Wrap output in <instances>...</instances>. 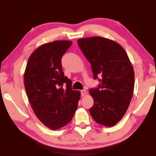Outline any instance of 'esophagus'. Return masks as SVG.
<instances>
[{
    "label": "esophagus",
    "instance_id": "obj_1",
    "mask_svg": "<svg viewBox=\"0 0 156 156\" xmlns=\"http://www.w3.org/2000/svg\"><path fill=\"white\" fill-rule=\"evenodd\" d=\"M80 94H81V96H84V95L86 94V91L84 90V89H83V90H81L80 91Z\"/></svg>",
    "mask_w": 156,
    "mask_h": 156
}]
</instances>
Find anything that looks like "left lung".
<instances>
[{
	"label": "left lung",
	"instance_id": "obj_1",
	"mask_svg": "<svg viewBox=\"0 0 156 156\" xmlns=\"http://www.w3.org/2000/svg\"><path fill=\"white\" fill-rule=\"evenodd\" d=\"M78 44L94 78L100 82L97 88L89 89L94 99L89 113L100 125L114 126L125 114L133 94L134 71L127 54L116 42L100 36L78 39Z\"/></svg>",
	"mask_w": 156,
	"mask_h": 156
}]
</instances>
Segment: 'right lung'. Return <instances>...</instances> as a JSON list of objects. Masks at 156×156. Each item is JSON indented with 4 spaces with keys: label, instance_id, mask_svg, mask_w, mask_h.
I'll use <instances>...</instances> for the list:
<instances>
[{
    "label": "right lung",
    "instance_id": "add662e5",
    "mask_svg": "<svg viewBox=\"0 0 156 156\" xmlns=\"http://www.w3.org/2000/svg\"><path fill=\"white\" fill-rule=\"evenodd\" d=\"M72 44L56 41L39 47L29 58L24 73L25 88L34 112L52 130L72 120L80 98V91L72 89V82L62 69V57Z\"/></svg>",
    "mask_w": 156,
    "mask_h": 156
}]
</instances>
